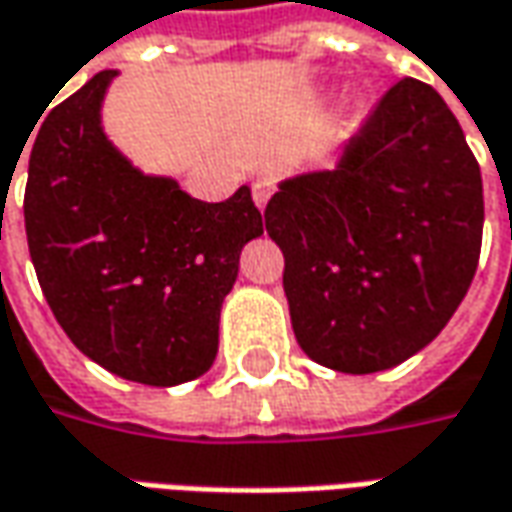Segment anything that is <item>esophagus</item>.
I'll list each match as a JSON object with an SVG mask.
<instances>
[{
    "mask_svg": "<svg viewBox=\"0 0 512 512\" xmlns=\"http://www.w3.org/2000/svg\"><path fill=\"white\" fill-rule=\"evenodd\" d=\"M272 189L274 184L269 181V178H257L255 184H252V198H255V203L260 206V209L269 203V198H272Z\"/></svg>",
    "mask_w": 512,
    "mask_h": 512,
    "instance_id": "obj_1",
    "label": "esophagus"
}]
</instances>
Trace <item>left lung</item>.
Listing matches in <instances>:
<instances>
[{"mask_svg": "<svg viewBox=\"0 0 512 512\" xmlns=\"http://www.w3.org/2000/svg\"><path fill=\"white\" fill-rule=\"evenodd\" d=\"M482 223V172L456 115L431 84L397 81L337 167L283 181L266 206L300 348L343 374L414 357L470 289Z\"/></svg>", "mask_w": 512, "mask_h": 512, "instance_id": "obj_1", "label": "left lung"}]
</instances>
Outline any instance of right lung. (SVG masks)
<instances>
[{
	"instance_id": "right-lung-1",
	"label": "right lung",
	"mask_w": 512,
	"mask_h": 512,
	"mask_svg": "<svg viewBox=\"0 0 512 512\" xmlns=\"http://www.w3.org/2000/svg\"><path fill=\"white\" fill-rule=\"evenodd\" d=\"M118 70L39 124L25 186L30 260L64 334L115 377L181 385L212 368L240 249L263 235L252 189L221 203L144 175L101 130Z\"/></svg>"
}]
</instances>
